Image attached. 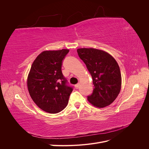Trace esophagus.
<instances>
[{"instance_id": "34e87169", "label": "esophagus", "mask_w": 149, "mask_h": 149, "mask_svg": "<svg viewBox=\"0 0 149 149\" xmlns=\"http://www.w3.org/2000/svg\"><path fill=\"white\" fill-rule=\"evenodd\" d=\"M79 86H80V84L78 83V84H76V85L74 86V87H75L76 89H78V88H79Z\"/></svg>"}]
</instances>
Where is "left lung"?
Wrapping results in <instances>:
<instances>
[{
	"label": "left lung",
	"mask_w": 149,
	"mask_h": 149,
	"mask_svg": "<svg viewBox=\"0 0 149 149\" xmlns=\"http://www.w3.org/2000/svg\"><path fill=\"white\" fill-rule=\"evenodd\" d=\"M78 56L92 76L93 92L88 96L93 106L102 108L110 105L120 91L122 78L119 66L107 52L93 48L77 49Z\"/></svg>",
	"instance_id": "obj_1"
}]
</instances>
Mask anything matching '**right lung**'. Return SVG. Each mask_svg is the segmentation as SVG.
Instances as JSON below:
<instances>
[{
  "label": "right lung",
  "mask_w": 149,
  "mask_h": 149,
  "mask_svg": "<svg viewBox=\"0 0 149 149\" xmlns=\"http://www.w3.org/2000/svg\"><path fill=\"white\" fill-rule=\"evenodd\" d=\"M68 52V49L43 51L29 71L26 84L30 96L38 107L48 113L63 110L73 91L66 84L61 71L63 60Z\"/></svg>",
  "instance_id": "obj_1"
}]
</instances>
